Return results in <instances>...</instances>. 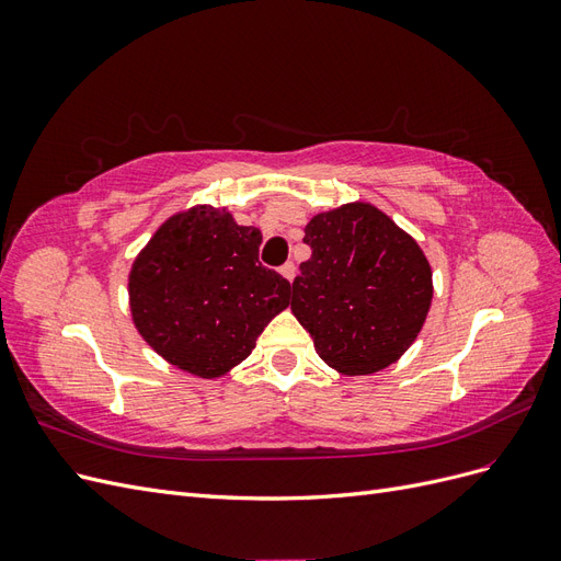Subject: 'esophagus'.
<instances>
[{"instance_id": "obj_1", "label": "esophagus", "mask_w": 561, "mask_h": 561, "mask_svg": "<svg viewBox=\"0 0 561 561\" xmlns=\"http://www.w3.org/2000/svg\"><path fill=\"white\" fill-rule=\"evenodd\" d=\"M295 274H297V268H295V264H293V262H287V264H283V266H280V276H283L285 280H290V283H293Z\"/></svg>"}]
</instances>
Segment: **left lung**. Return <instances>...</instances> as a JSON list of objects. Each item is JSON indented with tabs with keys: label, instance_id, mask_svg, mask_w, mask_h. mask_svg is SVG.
Returning a JSON list of instances; mask_svg holds the SVG:
<instances>
[{
	"label": "left lung",
	"instance_id": "8db88e82",
	"mask_svg": "<svg viewBox=\"0 0 561 561\" xmlns=\"http://www.w3.org/2000/svg\"><path fill=\"white\" fill-rule=\"evenodd\" d=\"M290 309L339 375H375L400 360L426 322L433 271L410 233L365 201L318 213L304 229Z\"/></svg>",
	"mask_w": 561,
	"mask_h": 561
}]
</instances>
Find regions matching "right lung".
<instances>
[{"instance_id":"right-lung-1","label":"right lung","mask_w":561,"mask_h":561,"mask_svg":"<svg viewBox=\"0 0 561 561\" xmlns=\"http://www.w3.org/2000/svg\"><path fill=\"white\" fill-rule=\"evenodd\" d=\"M262 231L227 208L171 215L128 274L133 325L165 363L201 379L227 375L290 304V283L260 264Z\"/></svg>"}]
</instances>
